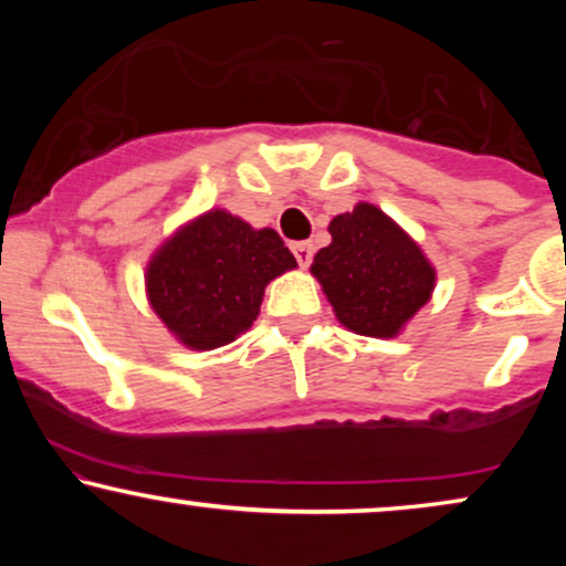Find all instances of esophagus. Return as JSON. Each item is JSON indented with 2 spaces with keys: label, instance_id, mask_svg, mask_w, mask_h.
Returning <instances> with one entry per match:
<instances>
[{
  "label": "esophagus",
  "instance_id": "34e87169",
  "mask_svg": "<svg viewBox=\"0 0 566 566\" xmlns=\"http://www.w3.org/2000/svg\"><path fill=\"white\" fill-rule=\"evenodd\" d=\"M292 255L297 258L301 269H308L311 258H314V247H311L308 242H295V244H292Z\"/></svg>",
  "mask_w": 566,
  "mask_h": 566
}]
</instances>
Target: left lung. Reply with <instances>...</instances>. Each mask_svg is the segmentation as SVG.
<instances>
[{"mask_svg":"<svg viewBox=\"0 0 566 566\" xmlns=\"http://www.w3.org/2000/svg\"><path fill=\"white\" fill-rule=\"evenodd\" d=\"M333 242L311 263L337 322L367 337H396L431 301L437 271L380 207L359 201L329 223Z\"/></svg>","mask_w":566,"mask_h":566,"instance_id":"1","label":"left lung"}]
</instances>
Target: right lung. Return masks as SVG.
<instances>
[{"instance_id": "obj_1", "label": "right lung", "mask_w": 566, "mask_h": 566, "mask_svg": "<svg viewBox=\"0 0 566 566\" xmlns=\"http://www.w3.org/2000/svg\"><path fill=\"white\" fill-rule=\"evenodd\" d=\"M295 265L274 229H252L231 212L210 210L154 252L146 265L148 303L184 346L212 350L252 327L265 284Z\"/></svg>"}]
</instances>
